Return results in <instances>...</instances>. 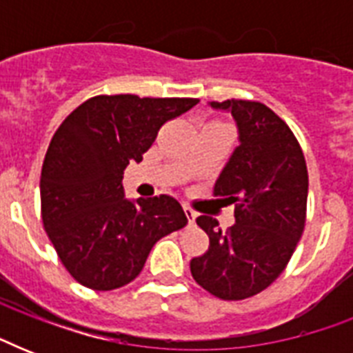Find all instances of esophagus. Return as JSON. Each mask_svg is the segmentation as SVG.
<instances>
[{"mask_svg":"<svg viewBox=\"0 0 353 353\" xmlns=\"http://www.w3.org/2000/svg\"><path fill=\"white\" fill-rule=\"evenodd\" d=\"M183 210H185V216L188 218V221H190V223H194V220H196V212H194L190 207H187V205L183 207Z\"/></svg>","mask_w":353,"mask_h":353,"instance_id":"esophagus-1","label":"esophagus"}]
</instances>
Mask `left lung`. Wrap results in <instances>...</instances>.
Listing matches in <instances>:
<instances>
[{
	"label": "left lung",
	"instance_id": "8db88e82",
	"mask_svg": "<svg viewBox=\"0 0 353 353\" xmlns=\"http://www.w3.org/2000/svg\"><path fill=\"white\" fill-rule=\"evenodd\" d=\"M231 112L240 146L221 170L214 196L234 205L236 223L221 231L210 216L196 223L209 249L190 260L194 280L221 301H243L284 271L306 223L307 168L290 126L254 101L210 102Z\"/></svg>",
	"mask_w": 353,
	"mask_h": 353
}]
</instances>
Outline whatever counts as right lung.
I'll list each match as a JSON object with an SVG mask.
<instances>
[{"instance_id":"1","label":"right lung","mask_w":353,"mask_h":353,"mask_svg":"<svg viewBox=\"0 0 353 353\" xmlns=\"http://www.w3.org/2000/svg\"><path fill=\"white\" fill-rule=\"evenodd\" d=\"M198 102L99 95L80 104L52 135L41 166V220L77 282L97 291L130 284L155 241L187 225L172 196L124 198L122 174L132 161H143L165 122Z\"/></svg>"}]
</instances>
